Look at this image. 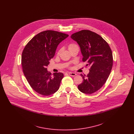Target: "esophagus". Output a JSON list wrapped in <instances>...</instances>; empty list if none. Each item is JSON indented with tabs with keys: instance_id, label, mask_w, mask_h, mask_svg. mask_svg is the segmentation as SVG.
<instances>
[{
	"instance_id": "esophagus-1",
	"label": "esophagus",
	"mask_w": 134,
	"mask_h": 134,
	"mask_svg": "<svg viewBox=\"0 0 134 134\" xmlns=\"http://www.w3.org/2000/svg\"><path fill=\"white\" fill-rule=\"evenodd\" d=\"M68 74L70 76H75V75H76V74L75 73H73V72H69Z\"/></svg>"
}]
</instances>
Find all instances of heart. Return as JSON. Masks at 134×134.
Masks as SVG:
<instances>
[{"instance_id":"1","label":"heart","mask_w":134,"mask_h":134,"mask_svg":"<svg viewBox=\"0 0 134 134\" xmlns=\"http://www.w3.org/2000/svg\"><path fill=\"white\" fill-rule=\"evenodd\" d=\"M75 44H70L69 45H68V48H69V49H70L72 47H73L74 46ZM59 52H60V51H59Z\"/></svg>"}]
</instances>
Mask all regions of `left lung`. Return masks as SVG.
Returning a JSON list of instances; mask_svg holds the SVG:
<instances>
[{
    "label": "left lung",
    "instance_id": "obj_1",
    "mask_svg": "<svg viewBox=\"0 0 134 134\" xmlns=\"http://www.w3.org/2000/svg\"><path fill=\"white\" fill-rule=\"evenodd\" d=\"M71 38L79 45L83 62L90 66L87 76L81 74L82 82L78 86L82 92L91 94L102 88L112 69L113 57L108 43L102 37L89 30H81L72 34Z\"/></svg>",
    "mask_w": 134,
    "mask_h": 134
}]
</instances>
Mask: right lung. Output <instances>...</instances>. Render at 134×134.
<instances>
[{
  "mask_svg": "<svg viewBox=\"0 0 134 134\" xmlns=\"http://www.w3.org/2000/svg\"><path fill=\"white\" fill-rule=\"evenodd\" d=\"M68 36L61 32L45 31L34 37L23 50L21 65L24 74L31 87L40 94L50 96L59 88L63 74L56 72L52 76L47 66L54 56L58 45Z\"/></svg>",
  "mask_w": 134,
  "mask_h": 134,
  "instance_id": "1",
  "label": "right lung"
}]
</instances>
